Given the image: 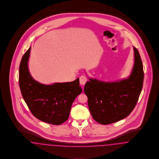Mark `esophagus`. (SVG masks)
I'll use <instances>...</instances> for the list:
<instances>
[{"label":"esophagus","mask_w":159,"mask_h":159,"mask_svg":"<svg viewBox=\"0 0 159 159\" xmlns=\"http://www.w3.org/2000/svg\"><path fill=\"white\" fill-rule=\"evenodd\" d=\"M87 79L85 76L82 75L80 77V83L82 85H84L87 82Z\"/></svg>","instance_id":"obj_1"}]
</instances>
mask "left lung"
<instances>
[{"mask_svg":"<svg viewBox=\"0 0 159 159\" xmlns=\"http://www.w3.org/2000/svg\"><path fill=\"white\" fill-rule=\"evenodd\" d=\"M134 67L127 78L111 83L89 78L85 85L89 110L93 119L100 124L109 125L125 118L137 103L144 74L139 53L134 47Z\"/></svg>","mask_w":159,"mask_h":159,"instance_id":"8db88e82","label":"left lung"}]
</instances>
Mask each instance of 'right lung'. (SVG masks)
<instances>
[{
    "mask_svg": "<svg viewBox=\"0 0 159 159\" xmlns=\"http://www.w3.org/2000/svg\"><path fill=\"white\" fill-rule=\"evenodd\" d=\"M31 47L23 55L19 67V85L22 96L34 117L54 125L68 119L76 96L82 92L79 78L67 83L45 85L35 81L30 75L28 61Z\"/></svg>",
    "mask_w": 159,
    "mask_h": 159,
    "instance_id": "add662e5",
    "label": "right lung"
}]
</instances>
